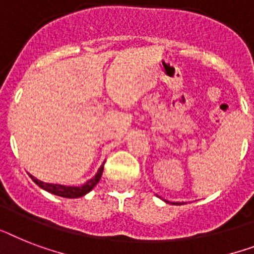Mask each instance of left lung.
<instances>
[{
	"label": "left lung",
	"mask_w": 254,
	"mask_h": 254,
	"mask_svg": "<svg viewBox=\"0 0 254 254\" xmlns=\"http://www.w3.org/2000/svg\"><path fill=\"white\" fill-rule=\"evenodd\" d=\"M175 205H181V203H177V202H176V203H175Z\"/></svg>",
	"instance_id": "obj_1"
}]
</instances>
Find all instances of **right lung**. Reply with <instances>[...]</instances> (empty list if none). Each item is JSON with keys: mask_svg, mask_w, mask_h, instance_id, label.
Segmentation results:
<instances>
[{"mask_svg": "<svg viewBox=\"0 0 254 254\" xmlns=\"http://www.w3.org/2000/svg\"><path fill=\"white\" fill-rule=\"evenodd\" d=\"M103 170H104V164L100 166L99 171L96 172L94 177H91L90 180H87L84 184L82 185H59V184H48V183H43V181L35 179L32 175H30L31 179L34 180L35 184H38L39 187L43 188L44 190L52 193V194L60 195V197H65V198H78V197H82L86 193L91 190L95 185L98 184L100 177H102Z\"/></svg>", "mask_w": 254, "mask_h": 254, "instance_id": "right-lung-1", "label": "right lung"}]
</instances>
